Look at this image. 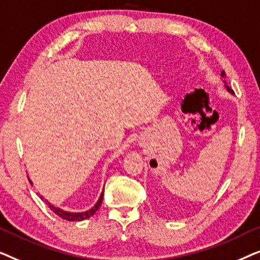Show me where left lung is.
<instances>
[{
  "label": "left lung",
  "instance_id": "left-lung-1",
  "mask_svg": "<svg viewBox=\"0 0 260 260\" xmlns=\"http://www.w3.org/2000/svg\"><path fill=\"white\" fill-rule=\"evenodd\" d=\"M221 78H222V79H221V80H222V83H223V85H225V87L227 88V91H229L231 94H234V92H233L232 90H231V88L229 87V85L226 84V80H225V78H226V73H225V71H222V72H221Z\"/></svg>",
  "mask_w": 260,
  "mask_h": 260
}]
</instances>
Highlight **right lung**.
<instances>
[{"label":"right lung","mask_w":260,"mask_h":260,"mask_svg":"<svg viewBox=\"0 0 260 260\" xmlns=\"http://www.w3.org/2000/svg\"><path fill=\"white\" fill-rule=\"evenodd\" d=\"M28 180H29L30 184H31V186H33V182H31V180L29 179V176H28ZM38 195L41 198V200H45L46 204L48 205V207L51 208V211L54 212L55 214L58 215V216H60V218H61V219L67 220V221H83V220H86L88 218H91V216L93 215L94 213L98 211V208L101 207L103 198H104V189L102 190L101 197H99L98 201L95 202L93 207H91L90 209H87V211H85V212H69V211H65V209H62V208H60V207H56V206L51 204V202L46 200V199L42 197V195H40L39 193H38Z\"/></svg>","instance_id":"1"}]
</instances>
